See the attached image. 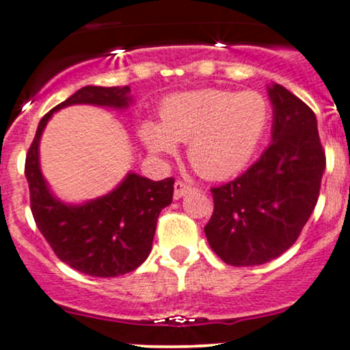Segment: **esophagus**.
Segmentation results:
<instances>
[{
	"mask_svg": "<svg viewBox=\"0 0 350 350\" xmlns=\"http://www.w3.org/2000/svg\"><path fill=\"white\" fill-rule=\"evenodd\" d=\"M194 189H192V186H189L187 183H184V180H176L174 183V199H180L184 198V196L189 194V192H192Z\"/></svg>",
	"mask_w": 350,
	"mask_h": 350,
	"instance_id": "obj_1",
	"label": "esophagus"
}]
</instances>
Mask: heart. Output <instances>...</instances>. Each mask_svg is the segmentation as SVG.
<instances>
[{"instance_id": "1", "label": "heart", "mask_w": 350, "mask_h": 350, "mask_svg": "<svg viewBox=\"0 0 350 350\" xmlns=\"http://www.w3.org/2000/svg\"><path fill=\"white\" fill-rule=\"evenodd\" d=\"M268 123V103L258 92L206 88L166 98L161 124L143 123L142 139L156 154L187 143L191 166L207 179H226L250 161Z\"/></svg>"}]
</instances>
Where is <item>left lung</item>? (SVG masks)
<instances>
[{"label": "left lung", "mask_w": 350, "mask_h": 350, "mask_svg": "<svg viewBox=\"0 0 350 350\" xmlns=\"http://www.w3.org/2000/svg\"><path fill=\"white\" fill-rule=\"evenodd\" d=\"M268 95L271 144L242 176L211 189L214 212L204 232L232 267L270 262L298 240L326 170L314 111L280 83L268 87Z\"/></svg>", "instance_id": "obj_1"}]
</instances>
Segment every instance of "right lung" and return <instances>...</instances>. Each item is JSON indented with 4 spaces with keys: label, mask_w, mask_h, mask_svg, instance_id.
Returning a JSON list of instances; mask_svg holds the SVG:
<instances>
[{
    "label": "right lung",
    "mask_w": 350,
    "mask_h": 350,
    "mask_svg": "<svg viewBox=\"0 0 350 350\" xmlns=\"http://www.w3.org/2000/svg\"><path fill=\"white\" fill-rule=\"evenodd\" d=\"M130 87L87 85L42 116L26 154L31 211L59 260L80 273L111 278L136 270L151 252L156 222L172 202L174 179L151 180L130 172L115 191L82 206H67L51 194L39 170V139L54 111L75 103L128 107Z\"/></svg>",
    "instance_id": "add662e5"
}]
</instances>
